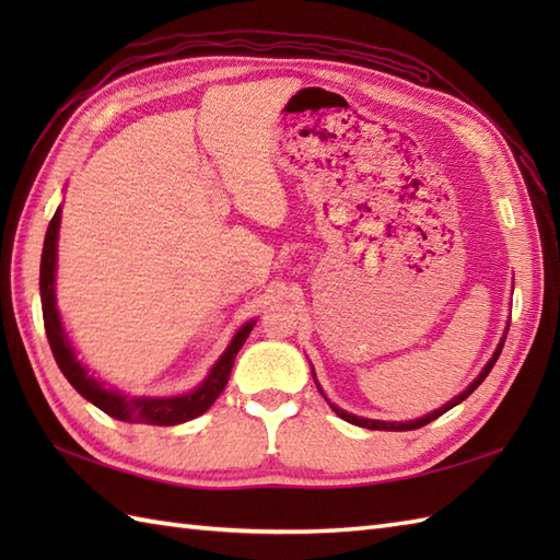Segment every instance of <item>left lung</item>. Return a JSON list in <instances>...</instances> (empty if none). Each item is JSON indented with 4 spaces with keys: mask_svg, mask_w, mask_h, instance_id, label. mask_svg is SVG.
I'll use <instances>...</instances> for the list:
<instances>
[{
    "mask_svg": "<svg viewBox=\"0 0 560 560\" xmlns=\"http://www.w3.org/2000/svg\"><path fill=\"white\" fill-rule=\"evenodd\" d=\"M508 327H510V323H508ZM503 343H505V335H503V339H501V343H498V349L493 351V355H491V361L486 363V368L483 371L479 373V377L474 380V383L462 392V395H457L455 399L452 401H447L445 407H440V409H435V411H431V413H425L423 419H416V421H375V419H361V416H353V413H349V411H343V409H339V407H335V404H329L331 409H335V413L337 416H341L343 421H349V423H353V425H361V428H368V431H416V428H421V425H425V423H431V421H435L438 416H443L445 411H450L452 407H457V404H462L464 399H467L474 389H477L483 380H486V375L491 373V368L495 365V361H498V355H501V351H503ZM317 385V383H315ZM317 389H319V385H317ZM323 392V389H319Z\"/></svg>",
    "mask_w": 560,
    "mask_h": 560,
    "instance_id": "left-lung-1",
    "label": "left lung"
}]
</instances>
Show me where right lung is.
I'll use <instances>...</instances> for the list:
<instances>
[{"label": "right lung", "instance_id": "obj_1", "mask_svg": "<svg viewBox=\"0 0 560 560\" xmlns=\"http://www.w3.org/2000/svg\"><path fill=\"white\" fill-rule=\"evenodd\" d=\"M59 219H62V209L55 211V217H52L50 225H47V233H45V245H43V257H40V303H43V323H45L47 341H50V349H52L59 371L65 373L71 387H74L83 399L96 404L101 411L113 416V419H117V421H127V423L177 425V423L192 421V419H197V416L205 413L211 404L219 399L223 387L229 385L235 355L243 349V343L249 335V329L255 327V323H247L237 329V335L229 343V349L223 351L221 359L213 363L205 383H201L197 389L187 392V395L129 397L117 389L103 387L98 380L91 377L86 368L77 361L74 349H71L67 331L62 327V319H59V313H57L55 269H57Z\"/></svg>", "mask_w": 560, "mask_h": 560}]
</instances>
